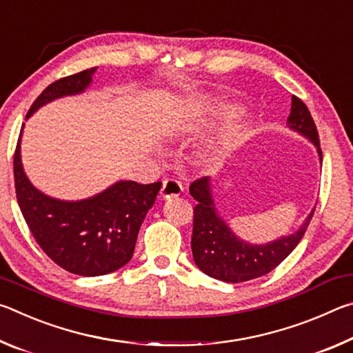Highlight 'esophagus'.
<instances>
[{
	"label": "esophagus",
	"instance_id": "34e87169",
	"mask_svg": "<svg viewBox=\"0 0 353 353\" xmlns=\"http://www.w3.org/2000/svg\"><path fill=\"white\" fill-rule=\"evenodd\" d=\"M183 191L182 185L179 183L174 179H166L162 187V196L163 198H176V196H181Z\"/></svg>",
	"mask_w": 353,
	"mask_h": 353
}]
</instances>
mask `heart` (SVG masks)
I'll return each instance as SVG.
<instances>
[{
	"instance_id": "heart-1",
	"label": "heart",
	"mask_w": 353,
	"mask_h": 353,
	"mask_svg": "<svg viewBox=\"0 0 353 353\" xmlns=\"http://www.w3.org/2000/svg\"><path fill=\"white\" fill-rule=\"evenodd\" d=\"M205 109H207V110H212V112H214V113H219V112H223V107H219V105H214V104H207V105H205Z\"/></svg>"
}]
</instances>
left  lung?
I'll list each match as a JSON object with an SVG mask.
<instances>
[{
    "label": "left lung",
    "instance_id": "obj_1",
    "mask_svg": "<svg viewBox=\"0 0 353 353\" xmlns=\"http://www.w3.org/2000/svg\"><path fill=\"white\" fill-rule=\"evenodd\" d=\"M288 128L313 143L322 162L321 143L316 124L308 107L297 97L291 98ZM190 193L198 201L193 208V235L191 250L199 270L213 279L227 283L248 282L265 276L277 268L305 235L314 210L308 214L294 234L280 236L266 244H250L238 238L225 221L219 216L212 198L210 177H201L190 185Z\"/></svg>",
    "mask_w": 353,
    "mask_h": 353
}]
</instances>
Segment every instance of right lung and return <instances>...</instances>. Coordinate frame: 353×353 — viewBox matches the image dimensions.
Here are the masks:
<instances>
[{
	"instance_id": "obj_1",
	"label": "right lung",
	"mask_w": 353,
	"mask_h": 353,
	"mask_svg": "<svg viewBox=\"0 0 353 353\" xmlns=\"http://www.w3.org/2000/svg\"><path fill=\"white\" fill-rule=\"evenodd\" d=\"M97 67L62 77L34 101L26 118L51 101L79 94L90 85ZM20 141L14 155L15 193L35 241L65 271L97 277L123 268L132 259L137 235L162 182L141 185L119 181L93 198L61 201L29 182L21 165Z\"/></svg>"
}]
</instances>
